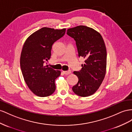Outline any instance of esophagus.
<instances>
[{
  "mask_svg": "<svg viewBox=\"0 0 132 132\" xmlns=\"http://www.w3.org/2000/svg\"><path fill=\"white\" fill-rule=\"evenodd\" d=\"M71 71L70 70H69V71H63V73L65 74V75H69L71 73Z\"/></svg>",
  "mask_w": 132,
  "mask_h": 132,
  "instance_id": "34e87169",
  "label": "esophagus"
}]
</instances>
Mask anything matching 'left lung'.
<instances>
[{
    "instance_id": "1",
    "label": "left lung",
    "mask_w": 132,
    "mask_h": 132,
    "mask_svg": "<svg viewBox=\"0 0 132 132\" xmlns=\"http://www.w3.org/2000/svg\"><path fill=\"white\" fill-rule=\"evenodd\" d=\"M67 34L76 41L78 57L85 59L82 69L73 72L78 81L72 91L79 96H89L99 88L106 75L107 51L104 40L98 32L83 25L69 29Z\"/></svg>"
}]
</instances>
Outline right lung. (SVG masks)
<instances>
[{"mask_svg":"<svg viewBox=\"0 0 132 132\" xmlns=\"http://www.w3.org/2000/svg\"><path fill=\"white\" fill-rule=\"evenodd\" d=\"M66 29L43 28L26 39L20 56V67L24 80L35 95L50 96L56 89L55 81L61 71L55 70L44 63L51 57L53 44L65 35Z\"/></svg>","mask_w":132,"mask_h":132,"instance_id":"obj_1","label":"right lung"}]
</instances>
